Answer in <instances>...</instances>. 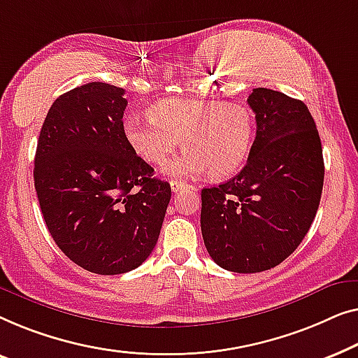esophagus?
<instances>
[{
  "mask_svg": "<svg viewBox=\"0 0 358 358\" xmlns=\"http://www.w3.org/2000/svg\"><path fill=\"white\" fill-rule=\"evenodd\" d=\"M170 186H172L173 193H177V191H181V189H185V188H193V186H191V185L185 183V181H178V180H173L172 183H170Z\"/></svg>",
  "mask_w": 358,
  "mask_h": 358,
  "instance_id": "obj_1",
  "label": "esophagus"
}]
</instances>
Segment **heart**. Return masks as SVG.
I'll list each match as a JSON object with an SVG mask.
<instances>
[{
	"mask_svg": "<svg viewBox=\"0 0 358 358\" xmlns=\"http://www.w3.org/2000/svg\"><path fill=\"white\" fill-rule=\"evenodd\" d=\"M255 113L248 105L219 100L165 99L150 107V117L129 115L123 133L136 154L164 165L183 139L188 149L169 167L175 177L201 175L227 178L248 159L255 141Z\"/></svg>",
	"mask_w": 358,
	"mask_h": 358,
	"instance_id": "b5f03b06",
	"label": "heart"
}]
</instances>
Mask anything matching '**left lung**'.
<instances>
[{"label": "left lung", "instance_id": "8db88e82", "mask_svg": "<svg viewBox=\"0 0 358 358\" xmlns=\"http://www.w3.org/2000/svg\"><path fill=\"white\" fill-rule=\"evenodd\" d=\"M256 138L238 175L201 191V231L220 268L268 271L294 253L308 234L324 181L321 139L301 100L253 89Z\"/></svg>", "mask_w": 358, "mask_h": 358}]
</instances>
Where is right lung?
<instances>
[{
    "label": "right lung",
    "instance_id": "right-lung-1",
    "mask_svg": "<svg viewBox=\"0 0 358 358\" xmlns=\"http://www.w3.org/2000/svg\"><path fill=\"white\" fill-rule=\"evenodd\" d=\"M123 95L105 83L59 95L35 152L34 183L50 235L73 263L102 275L149 258L172 198L124 138Z\"/></svg>",
    "mask_w": 358,
    "mask_h": 358
}]
</instances>
